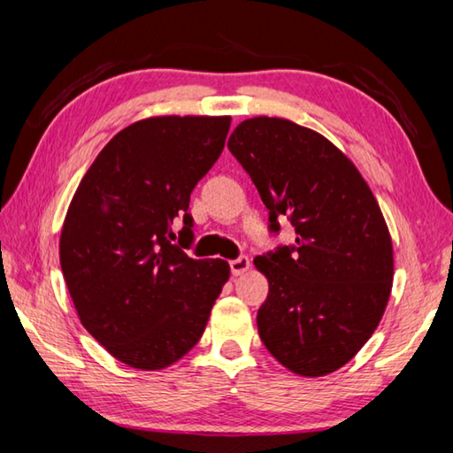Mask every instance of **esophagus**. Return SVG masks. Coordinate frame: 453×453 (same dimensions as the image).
<instances>
[{
    "mask_svg": "<svg viewBox=\"0 0 453 453\" xmlns=\"http://www.w3.org/2000/svg\"><path fill=\"white\" fill-rule=\"evenodd\" d=\"M250 265H251V262H250L248 256H240L237 259H232V262H229V267H232V273L234 275L245 273V272L250 270Z\"/></svg>",
    "mask_w": 453,
    "mask_h": 453,
    "instance_id": "34e87169",
    "label": "esophagus"
}]
</instances>
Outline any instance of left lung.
<instances>
[{"label":"left lung","instance_id":"obj_1","mask_svg":"<svg viewBox=\"0 0 453 453\" xmlns=\"http://www.w3.org/2000/svg\"><path fill=\"white\" fill-rule=\"evenodd\" d=\"M270 210L296 229L294 245L257 256L270 281L257 311L267 351L289 372L327 375L354 357L386 311L394 248L357 167L324 135L289 119L242 121L227 142Z\"/></svg>","mask_w":453,"mask_h":453}]
</instances>
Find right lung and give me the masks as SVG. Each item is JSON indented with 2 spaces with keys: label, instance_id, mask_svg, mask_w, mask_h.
I'll return each instance as SVG.
<instances>
[{
  "label": "right lung",
  "instance_id": "obj_1",
  "mask_svg": "<svg viewBox=\"0 0 453 453\" xmlns=\"http://www.w3.org/2000/svg\"><path fill=\"white\" fill-rule=\"evenodd\" d=\"M229 124V116L135 121L99 151L67 208L59 264L75 311L135 370H164L186 356L229 280L224 259L183 251L194 240L189 196L218 162Z\"/></svg>",
  "mask_w": 453,
  "mask_h": 453
}]
</instances>
